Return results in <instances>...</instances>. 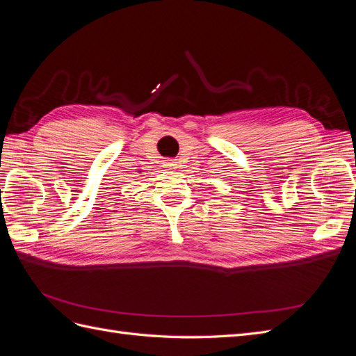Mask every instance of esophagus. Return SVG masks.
Here are the masks:
<instances>
[{
	"mask_svg": "<svg viewBox=\"0 0 356 356\" xmlns=\"http://www.w3.org/2000/svg\"><path fill=\"white\" fill-rule=\"evenodd\" d=\"M174 166H175V163H174V161H166V168L172 169V168H174Z\"/></svg>",
	"mask_w": 356,
	"mask_h": 356,
	"instance_id": "esophagus-1",
	"label": "esophagus"
}]
</instances>
